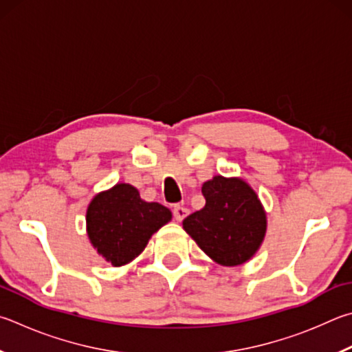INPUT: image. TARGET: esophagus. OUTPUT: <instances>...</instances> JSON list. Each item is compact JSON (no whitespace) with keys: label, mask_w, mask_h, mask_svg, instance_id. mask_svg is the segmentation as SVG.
Instances as JSON below:
<instances>
[{"label":"esophagus","mask_w":352,"mask_h":352,"mask_svg":"<svg viewBox=\"0 0 352 352\" xmlns=\"http://www.w3.org/2000/svg\"><path fill=\"white\" fill-rule=\"evenodd\" d=\"M174 219L177 220V221H182L184 217H188V214H189V209L188 208H184V206H180V204H175L174 206Z\"/></svg>","instance_id":"34e87169"}]
</instances>
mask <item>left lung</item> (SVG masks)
Masks as SVG:
<instances>
[{
    "label": "left lung",
    "mask_w": 352,
    "mask_h": 352,
    "mask_svg": "<svg viewBox=\"0 0 352 352\" xmlns=\"http://www.w3.org/2000/svg\"><path fill=\"white\" fill-rule=\"evenodd\" d=\"M206 204L183 220L201 251L223 266H239L258 251L266 212L258 195L241 178L215 175L203 184Z\"/></svg>",
    "instance_id": "8db88e82"
}]
</instances>
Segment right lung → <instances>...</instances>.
<instances>
[{
  "label": "right lung",
  "mask_w": 352,
  "mask_h": 352,
  "mask_svg": "<svg viewBox=\"0 0 352 352\" xmlns=\"http://www.w3.org/2000/svg\"><path fill=\"white\" fill-rule=\"evenodd\" d=\"M170 210L148 203L127 183H118L92 198L86 212L92 246L112 266H123L143 252L152 234L170 221Z\"/></svg>",
  "instance_id": "1"
}]
</instances>
